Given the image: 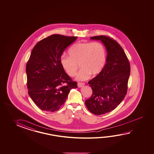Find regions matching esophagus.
Returning a JSON list of instances; mask_svg holds the SVG:
<instances>
[{
  "instance_id": "esophagus-1",
  "label": "esophagus",
  "mask_w": 154,
  "mask_h": 154,
  "mask_svg": "<svg viewBox=\"0 0 154 154\" xmlns=\"http://www.w3.org/2000/svg\"><path fill=\"white\" fill-rule=\"evenodd\" d=\"M84 85L85 83H84V82H78V86L79 88H82Z\"/></svg>"
}]
</instances>
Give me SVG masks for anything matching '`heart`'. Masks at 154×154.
I'll use <instances>...</instances> for the list:
<instances>
[{
	"label": "heart",
	"mask_w": 154,
	"mask_h": 154,
	"mask_svg": "<svg viewBox=\"0 0 154 154\" xmlns=\"http://www.w3.org/2000/svg\"><path fill=\"white\" fill-rule=\"evenodd\" d=\"M68 52L70 57L62 56L60 65L65 72L72 77L75 75L79 64L82 69L76 77L78 80H86L91 74L97 75L106 63V49L100 42H77L70 46Z\"/></svg>",
	"instance_id": "b5f03b06"
}]
</instances>
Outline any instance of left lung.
Masks as SVG:
<instances>
[{
  "label": "left lung",
  "mask_w": 154,
  "mask_h": 154,
  "mask_svg": "<svg viewBox=\"0 0 154 154\" xmlns=\"http://www.w3.org/2000/svg\"><path fill=\"white\" fill-rule=\"evenodd\" d=\"M90 39L100 40L107 51L104 68L88 82L93 92L85 100L88 110L100 115L113 110L124 100L127 91L130 64L124 50L115 40L104 35Z\"/></svg>",
  "instance_id": "1"
}]
</instances>
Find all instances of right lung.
I'll list each match as a JSON object with an SVG mask.
<instances>
[{
  "label": "right lung",
  "mask_w": 154,
  "mask_h": 154,
  "mask_svg": "<svg viewBox=\"0 0 154 154\" xmlns=\"http://www.w3.org/2000/svg\"><path fill=\"white\" fill-rule=\"evenodd\" d=\"M77 38L53 34L40 40L32 51L26 66L28 94L42 110L57 111L70 91L78 88L60 63L64 51Z\"/></svg>",
  "instance_id": "1"
}]
</instances>
